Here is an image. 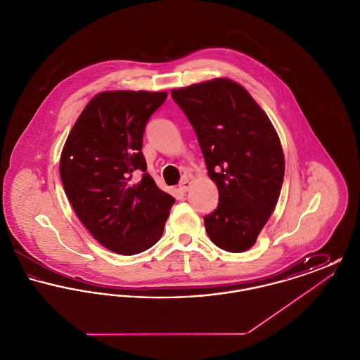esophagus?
<instances>
[{
  "label": "esophagus",
  "mask_w": 360,
  "mask_h": 360,
  "mask_svg": "<svg viewBox=\"0 0 360 360\" xmlns=\"http://www.w3.org/2000/svg\"><path fill=\"white\" fill-rule=\"evenodd\" d=\"M191 184H193V182H191L190 178H185V179L179 184V190L184 191V193H186L188 188H191Z\"/></svg>",
  "instance_id": "1"
}]
</instances>
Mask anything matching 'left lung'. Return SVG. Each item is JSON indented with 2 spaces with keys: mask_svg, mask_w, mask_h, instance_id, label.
Segmentation results:
<instances>
[{
  "mask_svg": "<svg viewBox=\"0 0 360 360\" xmlns=\"http://www.w3.org/2000/svg\"><path fill=\"white\" fill-rule=\"evenodd\" d=\"M190 121L219 188V206L205 216L207 236L221 250H250L278 202L285 156L274 125L243 86L214 78L172 89Z\"/></svg>",
  "mask_w": 360,
  "mask_h": 360,
  "instance_id": "1",
  "label": "left lung"
}]
</instances>
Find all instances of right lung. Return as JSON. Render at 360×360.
I'll list each match as a JSON object with an SVG mask.
<instances>
[{"mask_svg": "<svg viewBox=\"0 0 360 360\" xmlns=\"http://www.w3.org/2000/svg\"><path fill=\"white\" fill-rule=\"evenodd\" d=\"M166 91L94 96L63 146L59 172L75 214L105 248L135 255L162 238L175 198L156 186L141 153L146 124ZM141 171L140 181L131 175Z\"/></svg>", "mask_w": 360, "mask_h": 360, "instance_id": "obj_1", "label": "right lung"}]
</instances>
